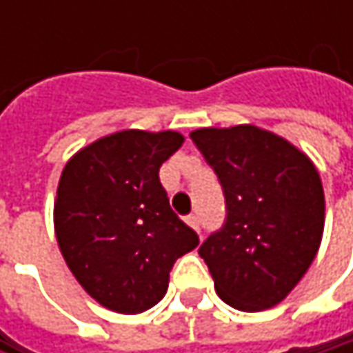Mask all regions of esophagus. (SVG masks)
Masks as SVG:
<instances>
[{"label":"esophagus","mask_w":353,"mask_h":353,"mask_svg":"<svg viewBox=\"0 0 353 353\" xmlns=\"http://www.w3.org/2000/svg\"><path fill=\"white\" fill-rule=\"evenodd\" d=\"M185 223H188L192 229H196V231L200 229V221H198V216H196V214H188V216H185ZM198 233H200V231H198Z\"/></svg>","instance_id":"esophagus-1"}]
</instances>
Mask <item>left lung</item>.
Wrapping results in <instances>:
<instances>
[{"label": "left lung", "instance_id": "8db88e82", "mask_svg": "<svg viewBox=\"0 0 353 353\" xmlns=\"http://www.w3.org/2000/svg\"><path fill=\"white\" fill-rule=\"evenodd\" d=\"M219 176L227 221L198 249L216 294L257 313L282 303L311 268L325 227L315 163L290 141L253 126L190 132Z\"/></svg>", "mask_w": 353, "mask_h": 353}]
</instances>
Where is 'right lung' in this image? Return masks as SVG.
Returning <instances> with one entry per match:
<instances>
[{
  "mask_svg": "<svg viewBox=\"0 0 353 353\" xmlns=\"http://www.w3.org/2000/svg\"><path fill=\"white\" fill-rule=\"evenodd\" d=\"M183 143L176 130H118L79 149L54 198L59 249L102 307L137 315L168 292L177 257L198 235L170 206L159 168Z\"/></svg>",
  "mask_w": 353,
  "mask_h": 353,
  "instance_id": "right-lung-1",
  "label": "right lung"
}]
</instances>
